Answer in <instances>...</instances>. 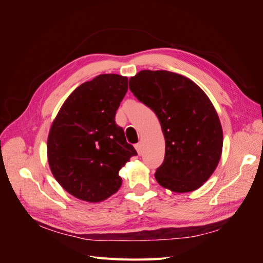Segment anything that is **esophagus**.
Returning <instances> with one entry per match:
<instances>
[{"label":"esophagus","instance_id":"1","mask_svg":"<svg viewBox=\"0 0 263 263\" xmlns=\"http://www.w3.org/2000/svg\"><path fill=\"white\" fill-rule=\"evenodd\" d=\"M135 148H136V150H137L138 155L140 156V155L142 154V147H141V144H140V142H138V144L135 145Z\"/></svg>","mask_w":263,"mask_h":263}]
</instances>
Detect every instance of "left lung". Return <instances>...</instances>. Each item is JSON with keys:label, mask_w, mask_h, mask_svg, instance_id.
<instances>
[{"label": "left lung", "mask_w": 263, "mask_h": 263, "mask_svg": "<svg viewBox=\"0 0 263 263\" xmlns=\"http://www.w3.org/2000/svg\"><path fill=\"white\" fill-rule=\"evenodd\" d=\"M129 89L154 110L165 139L157 182L173 192H192L209 180L219 162L222 129L203 90L190 79L165 70H142Z\"/></svg>", "instance_id": "1"}]
</instances>
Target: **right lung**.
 <instances>
[{
    "mask_svg": "<svg viewBox=\"0 0 263 263\" xmlns=\"http://www.w3.org/2000/svg\"><path fill=\"white\" fill-rule=\"evenodd\" d=\"M128 79L100 74L69 95L51 125L47 154L54 179L71 195L97 203L116 193L125 163L137 156L115 123Z\"/></svg>",
    "mask_w": 263,
    "mask_h": 263,
    "instance_id": "1",
    "label": "right lung"
}]
</instances>
